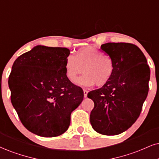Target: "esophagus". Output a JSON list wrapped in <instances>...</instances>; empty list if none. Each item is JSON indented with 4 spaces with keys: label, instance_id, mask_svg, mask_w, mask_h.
Masks as SVG:
<instances>
[{
    "label": "esophagus",
    "instance_id": "esophagus-1",
    "mask_svg": "<svg viewBox=\"0 0 159 159\" xmlns=\"http://www.w3.org/2000/svg\"><path fill=\"white\" fill-rule=\"evenodd\" d=\"M83 92H84V97H87V95H88L87 90H83Z\"/></svg>",
    "mask_w": 159,
    "mask_h": 159
}]
</instances>
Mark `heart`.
<instances>
[{
  "mask_svg": "<svg viewBox=\"0 0 159 159\" xmlns=\"http://www.w3.org/2000/svg\"><path fill=\"white\" fill-rule=\"evenodd\" d=\"M85 74L76 80L82 72ZM65 74L71 83L81 86L98 87L105 85L112 78L115 66L113 59L103 54L95 47L86 46L76 51L74 56L69 55L64 63Z\"/></svg>",
  "mask_w": 159,
  "mask_h": 159,
  "instance_id": "heart-1",
  "label": "heart"
}]
</instances>
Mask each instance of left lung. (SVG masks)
<instances>
[{
  "label": "left lung",
  "mask_w": 159,
  "mask_h": 159,
  "mask_svg": "<svg viewBox=\"0 0 159 159\" xmlns=\"http://www.w3.org/2000/svg\"><path fill=\"white\" fill-rule=\"evenodd\" d=\"M101 49L113 59L115 70L108 83L88 93L94 102L90 121L97 133L113 136L130 128L139 116L148 97L150 71L136 45L107 43Z\"/></svg>",
  "instance_id": "1"
}]
</instances>
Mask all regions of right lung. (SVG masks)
<instances>
[{"label":"right lung","instance_id":"add662e5","mask_svg":"<svg viewBox=\"0 0 159 159\" xmlns=\"http://www.w3.org/2000/svg\"><path fill=\"white\" fill-rule=\"evenodd\" d=\"M68 48L36 46L14 62L9 77L11 102L27 130L55 137L68 130L70 114L84 97L65 74Z\"/></svg>","mask_w":159,"mask_h":159}]
</instances>
